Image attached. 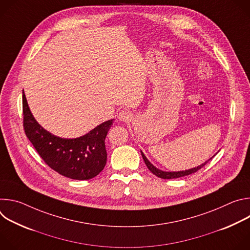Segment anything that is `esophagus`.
Returning <instances> with one entry per match:
<instances>
[{"instance_id": "1", "label": "esophagus", "mask_w": 250, "mask_h": 250, "mask_svg": "<svg viewBox=\"0 0 250 250\" xmlns=\"http://www.w3.org/2000/svg\"><path fill=\"white\" fill-rule=\"evenodd\" d=\"M131 113L127 110H123L122 112H120L119 114V120L121 122H129L131 120Z\"/></svg>"}]
</instances>
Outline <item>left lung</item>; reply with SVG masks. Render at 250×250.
Returning <instances> with one entry per match:
<instances>
[{
    "label": "left lung",
    "instance_id": "1",
    "mask_svg": "<svg viewBox=\"0 0 250 250\" xmlns=\"http://www.w3.org/2000/svg\"><path fill=\"white\" fill-rule=\"evenodd\" d=\"M140 152H141L142 158H144V160H145V162H146L147 168H148L154 175H156V176L159 177V178H162V179H174V178L184 177V176H188V175H190V174H193V173L197 172L199 169H201L202 167H204V166L208 163V161L209 159H211L213 156H215V155H213L211 158H209V159H208V161H206L205 163H203V164H201V165H199V166H197V167L188 169V170H183V171H163V170H160V169L156 168V167L146 158V156L145 155V153L142 152L141 150H140Z\"/></svg>",
    "mask_w": 250,
    "mask_h": 250
}]
</instances>
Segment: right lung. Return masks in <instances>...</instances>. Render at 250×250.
I'll list each match as a JSON object with an SVG mask.
<instances>
[{"label": "right lung", "instance_id": "obj_1", "mask_svg": "<svg viewBox=\"0 0 250 250\" xmlns=\"http://www.w3.org/2000/svg\"><path fill=\"white\" fill-rule=\"evenodd\" d=\"M24 132L44 162L62 176L74 180L96 177L106 163L104 139L114 119L76 138H63L44 129L32 116L22 92Z\"/></svg>", "mask_w": 250, "mask_h": 250}]
</instances>
